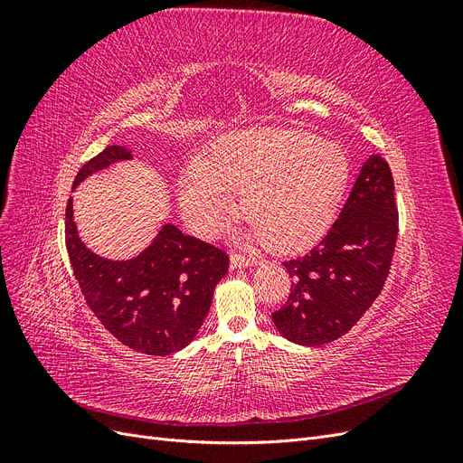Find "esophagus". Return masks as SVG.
<instances>
[{
    "label": "esophagus",
    "instance_id": "obj_1",
    "mask_svg": "<svg viewBox=\"0 0 463 463\" xmlns=\"http://www.w3.org/2000/svg\"><path fill=\"white\" fill-rule=\"evenodd\" d=\"M259 260L253 259V257H245V255H240V253L232 255V266H233V269H247V266H253Z\"/></svg>",
    "mask_w": 463,
    "mask_h": 463
}]
</instances>
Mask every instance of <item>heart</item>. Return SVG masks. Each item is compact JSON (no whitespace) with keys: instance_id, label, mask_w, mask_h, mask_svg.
<instances>
[{"instance_id":"1","label":"heart","mask_w":463,"mask_h":463,"mask_svg":"<svg viewBox=\"0 0 463 463\" xmlns=\"http://www.w3.org/2000/svg\"><path fill=\"white\" fill-rule=\"evenodd\" d=\"M352 177L342 146L309 131L257 128L218 137L208 158H193L179 179L189 226L216 233L237 206L250 216L247 235L282 253L318 241L338 214Z\"/></svg>"}]
</instances>
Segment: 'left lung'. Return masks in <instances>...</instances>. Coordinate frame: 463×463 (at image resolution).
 Segmentation results:
<instances>
[{
    "label": "left lung",
    "mask_w": 463,
    "mask_h": 463,
    "mask_svg": "<svg viewBox=\"0 0 463 463\" xmlns=\"http://www.w3.org/2000/svg\"><path fill=\"white\" fill-rule=\"evenodd\" d=\"M398 240L394 177L373 154L342 213L311 253L282 262L289 298L272 313L278 332L299 345H322L352 330L381 293Z\"/></svg>",
    "instance_id": "obj_1"
}]
</instances>
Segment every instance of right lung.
<instances>
[{"instance_id":"right-lung-1","label":"right lung","mask_w":463,"mask_h":463,"mask_svg":"<svg viewBox=\"0 0 463 463\" xmlns=\"http://www.w3.org/2000/svg\"><path fill=\"white\" fill-rule=\"evenodd\" d=\"M131 150L108 146L80 167L73 189L90 174L131 160ZM65 245L73 274L90 311L104 328L135 352L170 355L189 345L208 315L213 293L228 274L222 249L164 223L154 241L129 260H109L85 247L65 210Z\"/></svg>"}]
</instances>
